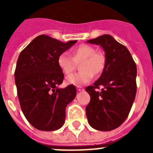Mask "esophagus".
Returning <instances> with one entry per match:
<instances>
[{
	"label": "esophagus",
	"instance_id": "1",
	"mask_svg": "<svg viewBox=\"0 0 153 153\" xmlns=\"http://www.w3.org/2000/svg\"><path fill=\"white\" fill-rule=\"evenodd\" d=\"M76 89H77V91H79V92L83 91V90H84V89H83V87H81V86H77V87H76Z\"/></svg>",
	"mask_w": 153,
	"mask_h": 153
}]
</instances>
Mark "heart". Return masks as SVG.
<instances>
[{"instance_id":"1","label":"heart","mask_w":153,"mask_h":153,"mask_svg":"<svg viewBox=\"0 0 153 153\" xmlns=\"http://www.w3.org/2000/svg\"><path fill=\"white\" fill-rule=\"evenodd\" d=\"M81 60L79 67L81 71L67 77L69 84L80 86L89 83L93 79V74H100L106 64V57L103 53L95 52V49L87 44H82L74 50L73 56L67 52L60 53L57 58V63L60 70L67 75L74 70L76 62Z\"/></svg>"}]
</instances>
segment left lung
I'll return each mask as SVG.
<instances>
[{
  "label": "left lung",
  "mask_w": 153,
  "mask_h": 153,
  "mask_svg": "<svg viewBox=\"0 0 153 153\" xmlns=\"http://www.w3.org/2000/svg\"><path fill=\"white\" fill-rule=\"evenodd\" d=\"M87 43L102 47L106 64L100 78L86 88L90 96L86 117L93 129L111 131L126 120L134 102L136 65L126 47L110 35H102ZM100 85L104 86L100 92L95 90Z\"/></svg>",
  "instance_id": "8db88e82"
}]
</instances>
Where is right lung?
<instances>
[{
  "mask_svg": "<svg viewBox=\"0 0 153 153\" xmlns=\"http://www.w3.org/2000/svg\"><path fill=\"white\" fill-rule=\"evenodd\" d=\"M77 40L63 43L47 35L33 39L21 52L14 78L23 113L34 128L54 131L63 126L66 107L76 95L74 85L65 88L57 58Z\"/></svg>",
  "mask_w": 153,
  "mask_h": 153,
  "instance_id": "1",
  "label": "right lung"
}]
</instances>
